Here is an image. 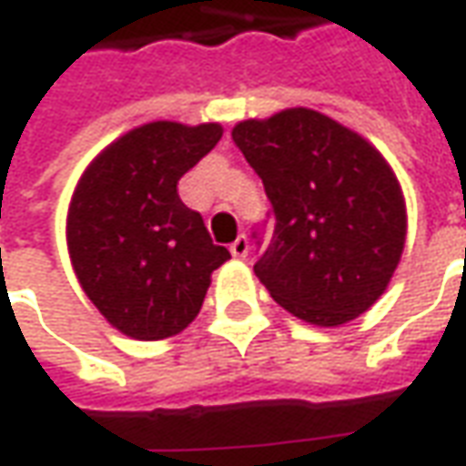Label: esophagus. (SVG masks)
Segmentation results:
<instances>
[{
  "mask_svg": "<svg viewBox=\"0 0 466 466\" xmlns=\"http://www.w3.org/2000/svg\"><path fill=\"white\" fill-rule=\"evenodd\" d=\"M230 253H233V258H246L248 256V238L238 236V238L230 243Z\"/></svg>",
  "mask_w": 466,
  "mask_h": 466,
  "instance_id": "esophagus-1",
  "label": "esophagus"
}]
</instances>
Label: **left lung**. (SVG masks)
<instances>
[{
	"label": "left lung",
	"instance_id": "8db88e82",
	"mask_svg": "<svg viewBox=\"0 0 466 466\" xmlns=\"http://www.w3.org/2000/svg\"><path fill=\"white\" fill-rule=\"evenodd\" d=\"M233 141L271 202L274 238L253 271L276 304L317 327L368 312L406 243V200L386 157L301 106L238 121Z\"/></svg>",
	"mask_w": 466,
	"mask_h": 466
}]
</instances>
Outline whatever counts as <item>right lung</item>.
Here are the masks:
<instances>
[{"label": "right lung", "instance_id": "1", "mask_svg": "<svg viewBox=\"0 0 466 466\" xmlns=\"http://www.w3.org/2000/svg\"><path fill=\"white\" fill-rule=\"evenodd\" d=\"M223 137L220 124L152 121L86 167L67 208V253L86 297L131 339H165L198 317L210 274L230 258L179 177Z\"/></svg>", "mask_w": 466, "mask_h": 466}]
</instances>
